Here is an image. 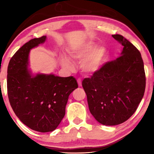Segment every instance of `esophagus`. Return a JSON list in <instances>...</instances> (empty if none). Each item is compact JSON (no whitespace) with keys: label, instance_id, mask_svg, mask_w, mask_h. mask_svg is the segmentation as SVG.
<instances>
[{"label":"esophagus","instance_id":"esophagus-1","mask_svg":"<svg viewBox=\"0 0 154 154\" xmlns=\"http://www.w3.org/2000/svg\"><path fill=\"white\" fill-rule=\"evenodd\" d=\"M77 83H78V85H79V87L82 86V79H77Z\"/></svg>","mask_w":154,"mask_h":154}]
</instances>
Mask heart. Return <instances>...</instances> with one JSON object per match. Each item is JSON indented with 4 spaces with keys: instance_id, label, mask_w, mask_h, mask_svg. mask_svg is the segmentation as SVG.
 I'll list each match as a JSON object with an SVG mask.
<instances>
[{
    "instance_id": "obj_1",
    "label": "heart",
    "mask_w": 154,
    "mask_h": 154,
    "mask_svg": "<svg viewBox=\"0 0 154 154\" xmlns=\"http://www.w3.org/2000/svg\"><path fill=\"white\" fill-rule=\"evenodd\" d=\"M69 54L73 60L82 61L81 69L88 75H94L100 71L108 58L107 49L103 46L97 47L96 43L91 41L71 48ZM60 62L65 69H73L72 62L66 56H61Z\"/></svg>"
}]
</instances>
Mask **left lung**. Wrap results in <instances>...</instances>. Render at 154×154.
<instances>
[{"label":"left lung","mask_w":154,"mask_h":154,"mask_svg":"<svg viewBox=\"0 0 154 154\" xmlns=\"http://www.w3.org/2000/svg\"><path fill=\"white\" fill-rule=\"evenodd\" d=\"M112 36L123 45L120 56L82 82L91 114L105 126H116L128 119L145 90L144 64L139 51L123 36Z\"/></svg>","instance_id":"8db88e82"}]
</instances>
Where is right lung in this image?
I'll return each instance as SVG.
<instances>
[{
  "label": "right lung",
  "mask_w": 154,
  "mask_h": 154,
  "mask_svg": "<svg viewBox=\"0 0 154 154\" xmlns=\"http://www.w3.org/2000/svg\"><path fill=\"white\" fill-rule=\"evenodd\" d=\"M47 36L31 39L16 51L7 69V92L11 107L20 120L40 132L54 131L65 115L69 96L78 88L73 77L33 73L29 66L32 49Z\"/></svg>",
  "instance_id": "1"
}]
</instances>
